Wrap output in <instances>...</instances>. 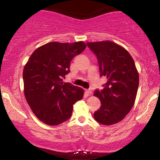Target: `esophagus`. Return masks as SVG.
Here are the masks:
<instances>
[{
	"instance_id": "esophagus-1",
	"label": "esophagus",
	"mask_w": 160,
	"mask_h": 160,
	"mask_svg": "<svg viewBox=\"0 0 160 160\" xmlns=\"http://www.w3.org/2000/svg\"><path fill=\"white\" fill-rule=\"evenodd\" d=\"M86 94L87 95H89L92 94V90L91 89H86Z\"/></svg>"
}]
</instances>
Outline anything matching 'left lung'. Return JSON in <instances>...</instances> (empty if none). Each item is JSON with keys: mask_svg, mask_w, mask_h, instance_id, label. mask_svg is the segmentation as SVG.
Instances as JSON below:
<instances>
[{"mask_svg": "<svg viewBox=\"0 0 160 160\" xmlns=\"http://www.w3.org/2000/svg\"><path fill=\"white\" fill-rule=\"evenodd\" d=\"M86 43L97 56L101 76L108 78L104 89L94 92L102 103L94 118L106 126L116 124L123 120L135 104L139 84L135 62L126 49L114 42Z\"/></svg>", "mask_w": 160, "mask_h": 160, "instance_id": "obj_1", "label": "left lung"}]
</instances>
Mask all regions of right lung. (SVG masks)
<instances>
[{"label":"right lung","instance_id":"add662e5","mask_svg":"<svg viewBox=\"0 0 160 160\" xmlns=\"http://www.w3.org/2000/svg\"><path fill=\"white\" fill-rule=\"evenodd\" d=\"M83 41L50 42L33 52L23 69L24 94L34 115L41 122L57 126L68 120L73 105L84 90L63 78L74 56L86 49Z\"/></svg>","mask_w":160,"mask_h":160}]
</instances>
